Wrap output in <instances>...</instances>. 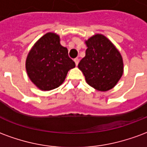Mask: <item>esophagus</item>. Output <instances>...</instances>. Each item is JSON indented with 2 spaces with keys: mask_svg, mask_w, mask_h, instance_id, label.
Here are the masks:
<instances>
[{
  "mask_svg": "<svg viewBox=\"0 0 147 147\" xmlns=\"http://www.w3.org/2000/svg\"><path fill=\"white\" fill-rule=\"evenodd\" d=\"M74 61H75V63H76V65H78L79 64V62H80V60L78 59V58H76V59H74Z\"/></svg>",
  "mask_w": 147,
  "mask_h": 147,
  "instance_id": "1",
  "label": "esophagus"
}]
</instances>
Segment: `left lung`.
<instances>
[{
	"label": "left lung",
	"mask_w": 147,
	"mask_h": 147,
	"mask_svg": "<svg viewBox=\"0 0 147 147\" xmlns=\"http://www.w3.org/2000/svg\"><path fill=\"white\" fill-rule=\"evenodd\" d=\"M86 56L78 67L86 82L99 91H108L119 82L123 72L122 56L105 35L96 34L85 41Z\"/></svg>",
	"instance_id": "8db88e82"
}]
</instances>
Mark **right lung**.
<instances>
[{
    "label": "right lung",
    "mask_w": 147,
    "mask_h": 147,
    "mask_svg": "<svg viewBox=\"0 0 147 147\" xmlns=\"http://www.w3.org/2000/svg\"><path fill=\"white\" fill-rule=\"evenodd\" d=\"M60 36L48 32L30 49L26 60V70L30 81L43 91L57 88L64 83L67 71L76 67Z\"/></svg>",
    "instance_id": "add662e5"
}]
</instances>
